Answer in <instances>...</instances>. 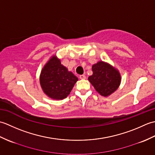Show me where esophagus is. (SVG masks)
Here are the masks:
<instances>
[{"label": "esophagus", "mask_w": 155, "mask_h": 155, "mask_svg": "<svg viewBox=\"0 0 155 155\" xmlns=\"http://www.w3.org/2000/svg\"><path fill=\"white\" fill-rule=\"evenodd\" d=\"M79 78H81V79H85V78H86V76L84 74H82V75H80Z\"/></svg>", "instance_id": "1"}]
</instances>
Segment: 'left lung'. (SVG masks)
Segmentation results:
<instances>
[{
	"instance_id": "left-lung-1",
	"label": "left lung",
	"mask_w": 155,
	"mask_h": 155,
	"mask_svg": "<svg viewBox=\"0 0 155 155\" xmlns=\"http://www.w3.org/2000/svg\"><path fill=\"white\" fill-rule=\"evenodd\" d=\"M92 70L93 74L88 77V81L102 96H108L119 87L120 75L110 64L100 61L93 66Z\"/></svg>"
}]
</instances>
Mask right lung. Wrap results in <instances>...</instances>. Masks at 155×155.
Masks as SVG:
<instances>
[{
	"mask_svg": "<svg viewBox=\"0 0 155 155\" xmlns=\"http://www.w3.org/2000/svg\"><path fill=\"white\" fill-rule=\"evenodd\" d=\"M78 78L52 57L41 72L40 83L45 93L56 100H61L70 94Z\"/></svg>",
	"mask_w": 155,
	"mask_h": 155,
	"instance_id": "obj_1",
	"label": "right lung"
}]
</instances>
